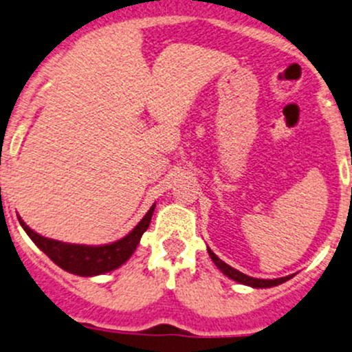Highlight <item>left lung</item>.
I'll list each match as a JSON object with an SVG mask.
<instances>
[{
	"label": "left lung",
	"mask_w": 352,
	"mask_h": 352,
	"mask_svg": "<svg viewBox=\"0 0 352 352\" xmlns=\"http://www.w3.org/2000/svg\"><path fill=\"white\" fill-rule=\"evenodd\" d=\"M208 250V256H210L212 261H214V264L217 265V267L222 270L223 274H226L227 277H230V279L235 280V283H241V284H245V285H250V287H274V285H279L285 283V280L291 279L292 276H287V277H280V279H256V277H249L245 276V274H242L241 270L230 267V265H227L226 262L220 261V258L215 256L214 252H212L210 249Z\"/></svg>",
	"instance_id": "obj_1"
}]
</instances>
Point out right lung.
Listing matches in <instances>:
<instances>
[{
  "label": "right lung",
  "instance_id": "add662e5",
  "mask_svg": "<svg viewBox=\"0 0 352 352\" xmlns=\"http://www.w3.org/2000/svg\"><path fill=\"white\" fill-rule=\"evenodd\" d=\"M153 208H155V204L150 207L144 219L137 223V227L129 235L107 245H80L53 241V239H46L43 235L34 232L21 219H19V223L25 229V232L30 235V239L55 262L58 267L67 270L69 274H75V276L91 277L118 269L120 265L125 264L132 257L138 242H140V237L148 229Z\"/></svg>",
  "mask_w": 352,
  "mask_h": 352
}]
</instances>
